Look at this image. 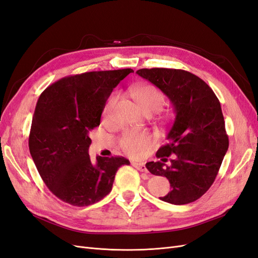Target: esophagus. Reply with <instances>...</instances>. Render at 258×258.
Listing matches in <instances>:
<instances>
[{
	"label": "esophagus",
	"mask_w": 258,
	"mask_h": 258,
	"mask_svg": "<svg viewBox=\"0 0 258 258\" xmlns=\"http://www.w3.org/2000/svg\"><path fill=\"white\" fill-rule=\"evenodd\" d=\"M132 166H134L136 169H138L139 171H141V172H147V169L146 166L144 165L143 162H132Z\"/></svg>",
	"instance_id": "34e87169"
}]
</instances>
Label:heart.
Returning a JSON list of instances; mask_svg holds the SVG:
<instances>
[{
	"label": "heart",
	"instance_id": "heart-1",
	"mask_svg": "<svg viewBox=\"0 0 258 258\" xmlns=\"http://www.w3.org/2000/svg\"><path fill=\"white\" fill-rule=\"evenodd\" d=\"M129 95L143 113L151 115L159 112L165 104V95L154 85H141L132 87ZM117 101V96L112 95L107 99L103 108L104 116H110ZM152 143V138L147 132H124L119 140V146L123 153L130 156L142 155Z\"/></svg>",
	"mask_w": 258,
	"mask_h": 258
}]
</instances>
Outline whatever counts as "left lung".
Segmentation results:
<instances>
[{
  "label": "left lung",
  "instance_id": "1",
  "mask_svg": "<svg viewBox=\"0 0 258 258\" xmlns=\"http://www.w3.org/2000/svg\"><path fill=\"white\" fill-rule=\"evenodd\" d=\"M137 74L150 81L170 99L175 112L173 126L146 168L166 176L171 191L162 201L187 205L196 201L213 184L228 150L221 103L209 85L195 74L176 69H141ZM173 156L169 165L167 157Z\"/></svg>",
  "mask_w": 258,
  "mask_h": 258
}]
</instances>
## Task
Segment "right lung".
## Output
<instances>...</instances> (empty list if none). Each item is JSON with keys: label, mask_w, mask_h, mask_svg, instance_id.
I'll list each match as a JSON object with an SVG mask.
<instances>
[{"label": "right lung", "mask_w": 258, "mask_h": 258, "mask_svg": "<svg viewBox=\"0 0 258 258\" xmlns=\"http://www.w3.org/2000/svg\"><path fill=\"white\" fill-rule=\"evenodd\" d=\"M131 69L67 76L38 98L31 124L29 150L48 189L60 200L87 207L112 190L115 174L128 159L101 157L92 162L89 134L100 124L111 92Z\"/></svg>", "instance_id": "1"}]
</instances>
